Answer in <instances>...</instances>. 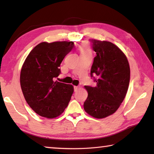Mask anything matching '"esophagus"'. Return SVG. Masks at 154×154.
I'll use <instances>...</instances> for the list:
<instances>
[{
    "label": "esophagus",
    "mask_w": 154,
    "mask_h": 154,
    "mask_svg": "<svg viewBox=\"0 0 154 154\" xmlns=\"http://www.w3.org/2000/svg\"><path fill=\"white\" fill-rule=\"evenodd\" d=\"M79 90V87L78 86H74V90L75 92H77V91Z\"/></svg>",
    "instance_id": "34e87169"
}]
</instances>
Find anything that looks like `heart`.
Segmentation results:
<instances>
[{"mask_svg": "<svg viewBox=\"0 0 154 154\" xmlns=\"http://www.w3.org/2000/svg\"><path fill=\"white\" fill-rule=\"evenodd\" d=\"M80 51L82 52V54L83 53H91V50L90 49V47L88 46L86 43H82V45H81Z\"/></svg>", "mask_w": 154, "mask_h": 154, "instance_id": "b5f03b06", "label": "heart"}]
</instances>
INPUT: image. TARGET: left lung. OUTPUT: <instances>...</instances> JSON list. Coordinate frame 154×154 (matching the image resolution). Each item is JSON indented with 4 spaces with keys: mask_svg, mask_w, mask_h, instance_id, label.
<instances>
[{
    "mask_svg": "<svg viewBox=\"0 0 154 154\" xmlns=\"http://www.w3.org/2000/svg\"><path fill=\"white\" fill-rule=\"evenodd\" d=\"M96 56L91 68V77H96V87L86 86L88 98L85 111L93 118L102 119L118 110L126 95L130 69L126 55L109 41L92 39Z\"/></svg>",
    "mask_w": 154,
    "mask_h": 154,
    "instance_id": "8db88e82",
    "label": "left lung"
}]
</instances>
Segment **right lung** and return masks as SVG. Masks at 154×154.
<instances>
[{
    "instance_id": "add662e5",
    "label": "right lung",
    "mask_w": 154,
    "mask_h": 154,
    "mask_svg": "<svg viewBox=\"0 0 154 154\" xmlns=\"http://www.w3.org/2000/svg\"><path fill=\"white\" fill-rule=\"evenodd\" d=\"M74 47L72 41L42 42L30 52L22 65L20 85L31 109L40 116L53 119L63 113L71 100L72 85L55 81L61 62Z\"/></svg>"
}]
</instances>
